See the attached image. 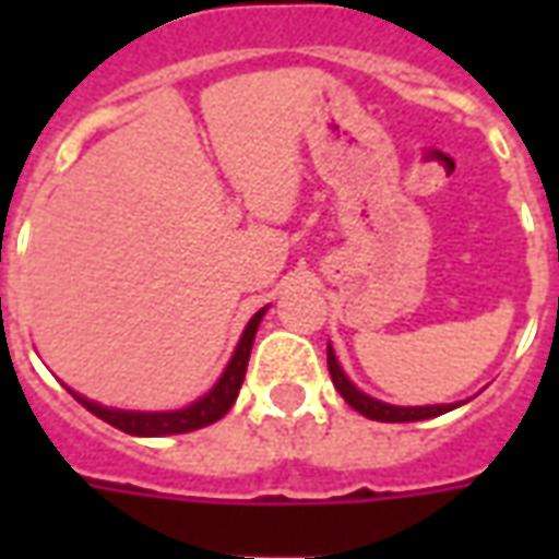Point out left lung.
Returning <instances> with one entry per match:
<instances>
[{"label": "left lung", "mask_w": 559, "mask_h": 559, "mask_svg": "<svg viewBox=\"0 0 559 559\" xmlns=\"http://www.w3.org/2000/svg\"><path fill=\"white\" fill-rule=\"evenodd\" d=\"M329 356V374H332V383L341 392V399L350 404L353 411H359L368 419L377 421H419V419H433V416H443V413L455 411L461 407V401L455 404H428V407H399V404H386V401H377L371 395H365L362 389L353 386V380L344 374V368H341L338 356L332 350V344L326 347Z\"/></svg>", "instance_id": "8db88e82"}]
</instances>
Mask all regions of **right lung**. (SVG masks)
<instances>
[{
	"label": "right lung",
	"mask_w": 559,
	"mask_h": 559,
	"mask_svg": "<svg viewBox=\"0 0 559 559\" xmlns=\"http://www.w3.org/2000/svg\"><path fill=\"white\" fill-rule=\"evenodd\" d=\"M266 311L269 305L266 308H260V311L248 320L242 338L236 344V350H233L227 368H224L218 380H215V386L209 389L206 395H200L197 401H191L188 407H179V411H119V407H104L98 401H90L86 395L74 392V389H68V392H71L86 411L95 413L98 419H104L107 425H114L119 431L131 433V437H167V433H188L197 431V428H206V425L218 421L224 413L230 411L233 401L239 395L245 371H248V356H251V344H254L257 326H260V320H263Z\"/></svg>",
	"instance_id": "1"
}]
</instances>
